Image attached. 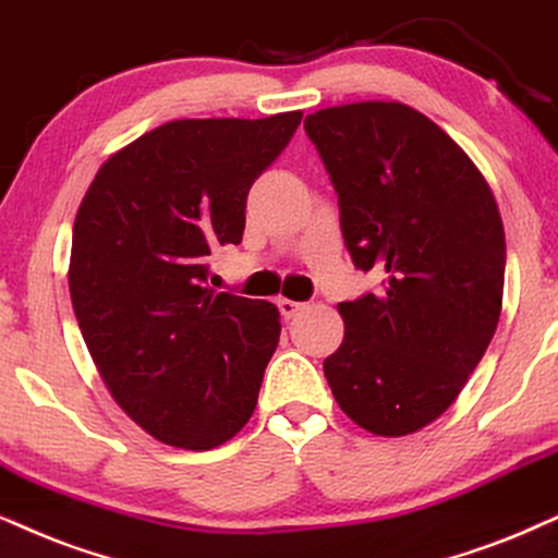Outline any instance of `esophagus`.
I'll use <instances>...</instances> for the list:
<instances>
[{"label":"esophagus","instance_id":"esophagus-1","mask_svg":"<svg viewBox=\"0 0 558 558\" xmlns=\"http://www.w3.org/2000/svg\"><path fill=\"white\" fill-rule=\"evenodd\" d=\"M278 308L280 314H283V319H293V316L303 308V303L291 301V299H278Z\"/></svg>","mask_w":558,"mask_h":558}]
</instances>
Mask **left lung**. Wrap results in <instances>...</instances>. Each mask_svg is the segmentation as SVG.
I'll return each mask as SVG.
<instances>
[{
    "instance_id": "1",
    "label": "left lung",
    "mask_w": 558,
    "mask_h": 558,
    "mask_svg": "<svg viewBox=\"0 0 558 558\" xmlns=\"http://www.w3.org/2000/svg\"><path fill=\"white\" fill-rule=\"evenodd\" d=\"M357 270L378 293L340 303L344 340L324 361L337 404L376 435L429 425L453 404L495 337L505 229L495 195L440 125L401 102L312 112Z\"/></svg>"
}]
</instances>
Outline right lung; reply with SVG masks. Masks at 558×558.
I'll return each mask as SVG.
<instances>
[{"mask_svg":"<svg viewBox=\"0 0 558 558\" xmlns=\"http://www.w3.org/2000/svg\"><path fill=\"white\" fill-rule=\"evenodd\" d=\"M301 118L159 125L105 161L76 210L82 337L112 399L167 446L216 448L255 412L280 314L216 293L210 255L242 242L246 193Z\"/></svg>","mask_w":558,"mask_h":558,"instance_id":"right-lung-1","label":"right lung"}]
</instances>
